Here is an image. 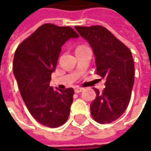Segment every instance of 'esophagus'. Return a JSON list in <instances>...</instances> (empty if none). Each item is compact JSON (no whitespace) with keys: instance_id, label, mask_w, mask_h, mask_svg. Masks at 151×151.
<instances>
[{"instance_id":"34e87169","label":"esophagus","mask_w":151,"mask_h":151,"mask_svg":"<svg viewBox=\"0 0 151 151\" xmlns=\"http://www.w3.org/2000/svg\"><path fill=\"white\" fill-rule=\"evenodd\" d=\"M82 91H83V88H81V87H76L75 89H74L75 93H79V92H81Z\"/></svg>"}]
</instances>
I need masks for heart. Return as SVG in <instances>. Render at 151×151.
<instances>
[{
    "label": "heart",
    "instance_id": "1",
    "mask_svg": "<svg viewBox=\"0 0 151 151\" xmlns=\"http://www.w3.org/2000/svg\"><path fill=\"white\" fill-rule=\"evenodd\" d=\"M82 46H84V45H79V46H78L77 48H78V47H82Z\"/></svg>",
    "mask_w": 151,
    "mask_h": 151
}]
</instances>
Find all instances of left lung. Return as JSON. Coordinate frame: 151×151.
Segmentation results:
<instances>
[{"mask_svg": "<svg viewBox=\"0 0 151 151\" xmlns=\"http://www.w3.org/2000/svg\"><path fill=\"white\" fill-rule=\"evenodd\" d=\"M96 56V74L106 78L102 93L91 104L92 118L100 124L116 120L128 106L134 83V62L130 49L102 25L75 26Z\"/></svg>", "mask_w": 151, "mask_h": 151, "instance_id": "obj_1", "label": "left lung"}]
</instances>
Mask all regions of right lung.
Here are the masks:
<instances>
[{
  "label": "right lung",
  "mask_w": 151,
  "mask_h": 151,
  "mask_svg": "<svg viewBox=\"0 0 151 151\" xmlns=\"http://www.w3.org/2000/svg\"><path fill=\"white\" fill-rule=\"evenodd\" d=\"M78 35L69 26L44 24L18 46L14 73L31 114L40 124L55 128L68 119L73 101V88L55 90L49 86L62 45Z\"/></svg>",
  "instance_id": "add662e5"
}]
</instances>
